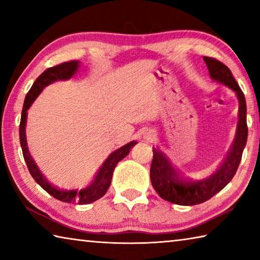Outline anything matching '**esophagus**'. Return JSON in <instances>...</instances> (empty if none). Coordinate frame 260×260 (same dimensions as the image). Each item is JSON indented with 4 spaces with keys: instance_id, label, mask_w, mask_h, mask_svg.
<instances>
[{
    "instance_id": "esophagus-1",
    "label": "esophagus",
    "mask_w": 260,
    "mask_h": 260,
    "mask_svg": "<svg viewBox=\"0 0 260 260\" xmlns=\"http://www.w3.org/2000/svg\"><path fill=\"white\" fill-rule=\"evenodd\" d=\"M153 138H155V134H153L152 132H147V133L144 134V139L147 141H152Z\"/></svg>"
}]
</instances>
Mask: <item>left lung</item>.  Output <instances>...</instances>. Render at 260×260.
<instances>
[{"label":"left lung","mask_w":260,"mask_h":260,"mask_svg":"<svg viewBox=\"0 0 260 260\" xmlns=\"http://www.w3.org/2000/svg\"><path fill=\"white\" fill-rule=\"evenodd\" d=\"M210 76L213 80L230 87L239 99V122L235 140L231 150L213 174L199 181L182 178L158 149H152L153 158L150 167L152 187L162 200L178 205H196L210 200L225 188L234 177L240 165L242 153L248 140L246 126V104L243 91L225 64L211 57H203Z\"/></svg>","instance_id":"obj_1"}]
</instances>
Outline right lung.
Segmentation results:
<instances>
[{
	"mask_svg": "<svg viewBox=\"0 0 260 260\" xmlns=\"http://www.w3.org/2000/svg\"><path fill=\"white\" fill-rule=\"evenodd\" d=\"M79 65H80V61L79 60L65 61V63L56 65V67L47 69L46 71L34 81L33 86L30 87V89L27 95H26L24 101V107L23 111H21L19 125V140L21 150H23L24 159L26 161V165H27V169L30 175H32L35 181L40 184L48 193H50L52 197H55V199L58 201L65 202V203L89 204L100 200L101 197L105 195V192L108 191V189L110 187V183H111L114 167H116V165L122 159V158H125L128 155L131 149L138 142H136V141H132V142L125 144L124 147L113 151L111 155L105 159L103 165L101 166V169L99 170V172L96 173L94 180L91 181L89 186L81 189V190H60V189H57L55 186H52V184L43 177V174L41 173V171L39 170L38 165L35 164L34 159L28 151L25 132L27 110L29 109L30 105H32L35 99L38 98L39 94L43 90V88L57 80H68V79L72 78L78 71Z\"/></svg>",
	"mask_w": 260,
	"mask_h": 260,
	"instance_id": "1",
	"label": "right lung"
}]
</instances>
